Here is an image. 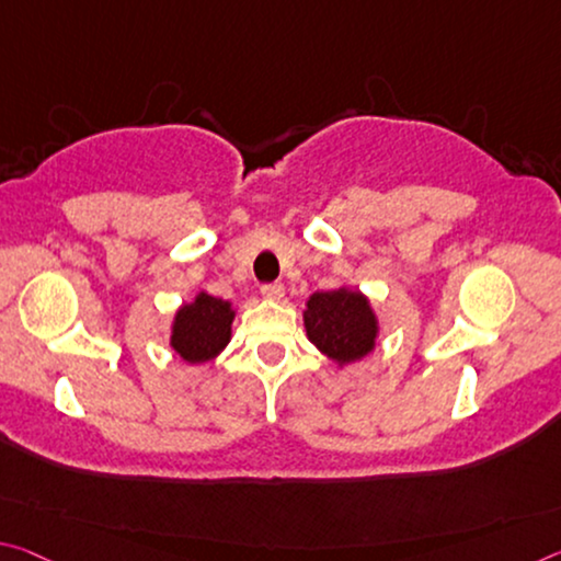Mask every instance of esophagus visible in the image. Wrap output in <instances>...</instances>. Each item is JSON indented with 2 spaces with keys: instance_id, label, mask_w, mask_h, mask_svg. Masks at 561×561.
Wrapping results in <instances>:
<instances>
[{
  "instance_id": "1",
  "label": "esophagus",
  "mask_w": 561,
  "mask_h": 561,
  "mask_svg": "<svg viewBox=\"0 0 561 561\" xmlns=\"http://www.w3.org/2000/svg\"><path fill=\"white\" fill-rule=\"evenodd\" d=\"M262 297H266V299H282L284 297V284L282 282L262 284Z\"/></svg>"
}]
</instances>
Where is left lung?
<instances>
[{
	"instance_id": "8db88e82",
	"label": "left lung",
	"mask_w": 561,
	"mask_h": 561,
	"mask_svg": "<svg viewBox=\"0 0 561 561\" xmlns=\"http://www.w3.org/2000/svg\"><path fill=\"white\" fill-rule=\"evenodd\" d=\"M305 327L309 340L329 359L346 364L371 352L377 340V319L359 291L334 289L309 297Z\"/></svg>"
}]
</instances>
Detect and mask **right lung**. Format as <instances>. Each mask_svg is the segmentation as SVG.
<instances>
[{"instance_id":"right-lung-1","label":"right lung","mask_w":561,"mask_h":561,"mask_svg":"<svg viewBox=\"0 0 561 561\" xmlns=\"http://www.w3.org/2000/svg\"><path fill=\"white\" fill-rule=\"evenodd\" d=\"M234 312L229 301L202 295L184 305L174 319L172 346L182 359L197 364L209 362L225 350L232 332Z\"/></svg>"}]
</instances>
